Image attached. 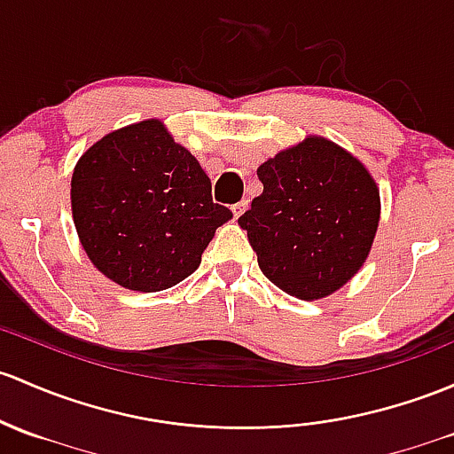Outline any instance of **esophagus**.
Wrapping results in <instances>:
<instances>
[{"label": "esophagus", "mask_w": 454, "mask_h": 454, "mask_svg": "<svg viewBox=\"0 0 454 454\" xmlns=\"http://www.w3.org/2000/svg\"><path fill=\"white\" fill-rule=\"evenodd\" d=\"M246 208H247V200H241V202H237V204H232V215H235L237 219L241 217L243 213H246Z\"/></svg>", "instance_id": "obj_1"}]
</instances>
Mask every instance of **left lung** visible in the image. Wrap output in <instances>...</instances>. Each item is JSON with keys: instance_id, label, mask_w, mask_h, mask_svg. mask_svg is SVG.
<instances>
[{"instance_id": "obj_1", "label": "left lung", "mask_w": 454, "mask_h": 454, "mask_svg": "<svg viewBox=\"0 0 454 454\" xmlns=\"http://www.w3.org/2000/svg\"><path fill=\"white\" fill-rule=\"evenodd\" d=\"M263 193L239 217L261 271L289 295L317 300L359 271L379 228V189L335 143L309 137L256 169Z\"/></svg>"}]
</instances>
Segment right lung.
Instances as JSON below:
<instances>
[{"mask_svg":"<svg viewBox=\"0 0 454 454\" xmlns=\"http://www.w3.org/2000/svg\"><path fill=\"white\" fill-rule=\"evenodd\" d=\"M75 231L90 263L132 291H163L198 270L232 217L211 178L163 123L121 128L84 152L71 178Z\"/></svg>","mask_w":454,"mask_h":454,"instance_id":"add662e5","label":"right lung"}]
</instances>
